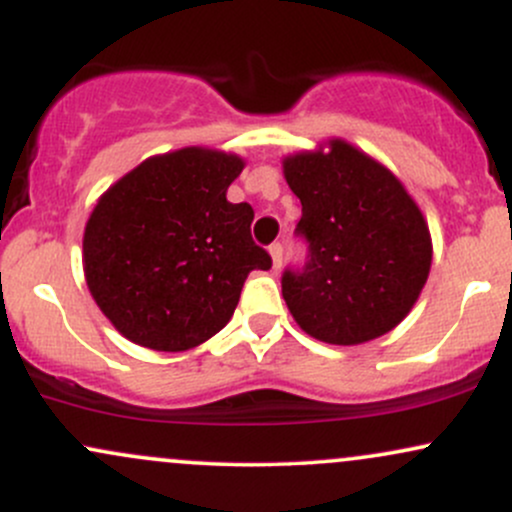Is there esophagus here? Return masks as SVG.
I'll use <instances>...</instances> for the list:
<instances>
[{"mask_svg":"<svg viewBox=\"0 0 512 512\" xmlns=\"http://www.w3.org/2000/svg\"><path fill=\"white\" fill-rule=\"evenodd\" d=\"M269 255H272L274 269H279L281 267V260H284V245H281V243L269 245Z\"/></svg>","mask_w":512,"mask_h":512,"instance_id":"esophagus-1","label":"esophagus"}]
</instances>
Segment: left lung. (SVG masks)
I'll return each mask as SVG.
<instances>
[{"label":"left lung","mask_w":512,"mask_h":512,"mask_svg":"<svg viewBox=\"0 0 512 512\" xmlns=\"http://www.w3.org/2000/svg\"><path fill=\"white\" fill-rule=\"evenodd\" d=\"M301 199L296 236L308 243L301 269H286L281 293L303 332L354 346L395 330L431 272V233L404 185L356 146L284 158Z\"/></svg>","instance_id":"obj_1"}]
</instances>
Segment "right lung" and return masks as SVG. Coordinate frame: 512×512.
I'll return each instance as SVG.
<instances>
[{
    "instance_id": "obj_1",
    "label": "right lung",
    "mask_w": 512,
    "mask_h": 512,
    "mask_svg": "<svg viewBox=\"0 0 512 512\" xmlns=\"http://www.w3.org/2000/svg\"><path fill=\"white\" fill-rule=\"evenodd\" d=\"M245 161L187 146L146 158L98 199L84 231L93 301L129 342L187 351L226 327L252 269L272 257L255 245L248 202L226 190Z\"/></svg>"
}]
</instances>
